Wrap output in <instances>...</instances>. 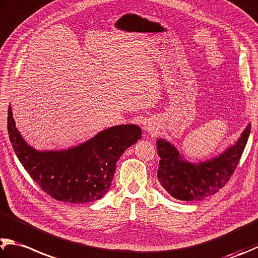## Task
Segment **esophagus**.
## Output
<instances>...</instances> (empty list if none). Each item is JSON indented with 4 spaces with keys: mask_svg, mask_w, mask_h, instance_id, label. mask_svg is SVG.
<instances>
[{
    "mask_svg": "<svg viewBox=\"0 0 258 258\" xmlns=\"http://www.w3.org/2000/svg\"><path fill=\"white\" fill-rule=\"evenodd\" d=\"M144 128H145V131H147V132H151V131H152L151 126H150V125H145Z\"/></svg>",
    "mask_w": 258,
    "mask_h": 258,
    "instance_id": "esophagus-1",
    "label": "esophagus"
}]
</instances>
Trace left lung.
I'll return each mask as SVG.
<instances>
[{
  "instance_id": "8db88e82",
  "label": "left lung",
  "mask_w": 258,
  "mask_h": 258,
  "mask_svg": "<svg viewBox=\"0 0 258 258\" xmlns=\"http://www.w3.org/2000/svg\"><path fill=\"white\" fill-rule=\"evenodd\" d=\"M250 124L240 138L226 151L207 161L190 162L170 142L157 140L160 157L158 178L172 198L180 201H200L214 195L227 184L238 166L249 138Z\"/></svg>"
}]
</instances>
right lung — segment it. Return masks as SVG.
<instances>
[{
  "instance_id": "obj_1",
  "label": "right lung",
  "mask_w": 258,
  "mask_h": 258,
  "mask_svg": "<svg viewBox=\"0 0 258 258\" xmlns=\"http://www.w3.org/2000/svg\"><path fill=\"white\" fill-rule=\"evenodd\" d=\"M8 132L19 161L40 188L55 200L73 204L101 199L113 181L116 162L142 137L137 125H117L77 147L38 151L16 127L11 106L8 109Z\"/></svg>"
}]
</instances>
